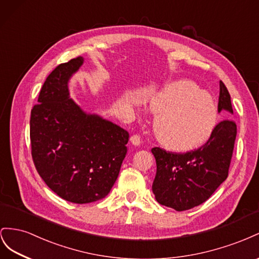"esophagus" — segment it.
<instances>
[{
  "mask_svg": "<svg viewBox=\"0 0 259 259\" xmlns=\"http://www.w3.org/2000/svg\"><path fill=\"white\" fill-rule=\"evenodd\" d=\"M130 142H131L132 144H134V145L138 146V145L141 144V138H140V136H138V135L131 136V138H130Z\"/></svg>",
  "mask_w": 259,
  "mask_h": 259,
  "instance_id": "34e87169",
  "label": "esophagus"
}]
</instances>
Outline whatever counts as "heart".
<instances>
[{
  "instance_id": "heart-1",
  "label": "heart",
  "mask_w": 259,
  "mask_h": 259,
  "mask_svg": "<svg viewBox=\"0 0 259 259\" xmlns=\"http://www.w3.org/2000/svg\"><path fill=\"white\" fill-rule=\"evenodd\" d=\"M158 141L174 151H191L207 142L219 121L216 101L193 81L167 84L150 100Z\"/></svg>"
}]
</instances>
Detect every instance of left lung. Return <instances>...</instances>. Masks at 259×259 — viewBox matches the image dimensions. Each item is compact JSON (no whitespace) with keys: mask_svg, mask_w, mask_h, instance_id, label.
Returning <instances> with one entry per match:
<instances>
[{"mask_svg":"<svg viewBox=\"0 0 259 259\" xmlns=\"http://www.w3.org/2000/svg\"><path fill=\"white\" fill-rule=\"evenodd\" d=\"M231 117L230 94L220 81L218 112ZM236 123L231 118L218 122L210 139L198 149L175 153L153 147L157 171L153 182L155 198L166 207L178 211L201 205L211 196L228 177L234 149Z\"/></svg>","mask_w":259,"mask_h":259,"instance_id":"8db88e82","label":"left lung"}]
</instances>
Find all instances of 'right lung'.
I'll return each mask as SVG.
<instances>
[{
    "instance_id": "right-lung-1",
    "label": "right lung",
    "mask_w": 259,
    "mask_h": 259,
    "mask_svg": "<svg viewBox=\"0 0 259 259\" xmlns=\"http://www.w3.org/2000/svg\"><path fill=\"white\" fill-rule=\"evenodd\" d=\"M83 63L78 56L48 76L31 109V156L47 186L66 201H100L112 190L127 154L129 134L87 115L69 99L68 80Z\"/></svg>"
}]
</instances>
